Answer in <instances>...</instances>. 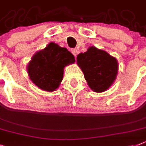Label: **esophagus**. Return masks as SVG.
<instances>
[{
    "label": "esophagus",
    "instance_id": "1",
    "mask_svg": "<svg viewBox=\"0 0 146 146\" xmlns=\"http://www.w3.org/2000/svg\"><path fill=\"white\" fill-rule=\"evenodd\" d=\"M71 51H72V53L73 54V55H74V56H77V54H78V50L76 48H72V50H71Z\"/></svg>",
    "mask_w": 146,
    "mask_h": 146
}]
</instances>
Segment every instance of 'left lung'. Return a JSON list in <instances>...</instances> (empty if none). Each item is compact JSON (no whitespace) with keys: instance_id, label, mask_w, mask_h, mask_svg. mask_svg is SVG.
I'll return each instance as SVG.
<instances>
[{"instance_id":"8db88e82","label":"left lung","mask_w":146,"mask_h":146,"mask_svg":"<svg viewBox=\"0 0 146 146\" xmlns=\"http://www.w3.org/2000/svg\"><path fill=\"white\" fill-rule=\"evenodd\" d=\"M77 61L94 92H104L115 80L118 73L117 60L104 50L90 47L87 51L78 54Z\"/></svg>"}]
</instances>
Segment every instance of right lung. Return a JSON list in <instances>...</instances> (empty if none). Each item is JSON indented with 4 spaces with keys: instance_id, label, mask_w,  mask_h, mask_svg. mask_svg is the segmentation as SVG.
Instances as JSON below:
<instances>
[{
    "instance_id": "add662e5",
    "label": "right lung",
    "mask_w": 146,
    "mask_h": 146,
    "mask_svg": "<svg viewBox=\"0 0 146 146\" xmlns=\"http://www.w3.org/2000/svg\"><path fill=\"white\" fill-rule=\"evenodd\" d=\"M74 62V55L66 48L50 42L33 56L27 66V72L33 83L38 88L52 92L62 81L65 66Z\"/></svg>"
}]
</instances>
